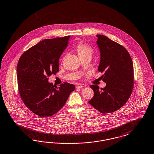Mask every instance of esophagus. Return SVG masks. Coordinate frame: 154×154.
I'll list each match as a JSON object with an SVG mask.
<instances>
[{
    "mask_svg": "<svg viewBox=\"0 0 154 154\" xmlns=\"http://www.w3.org/2000/svg\"><path fill=\"white\" fill-rule=\"evenodd\" d=\"M84 88V86L82 85H80L76 86V88L77 89H80V88Z\"/></svg>",
    "mask_w": 154,
    "mask_h": 154,
    "instance_id": "obj_1",
    "label": "esophagus"
}]
</instances>
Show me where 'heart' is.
I'll return each mask as SVG.
<instances>
[{
    "label": "heart",
    "mask_w": 154,
    "mask_h": 154,
    "mask_svg": "<svg viewBox=\"0 0 154 154\" xmlns=\"http://www.w3.org/2000/svg\"><path fill=\"white\" fill-rule=\"evenodd\" d=\"M75 50L77 54L80 57L88 54H91L92 52V48L85 43H80L77 44L75 46Z\"/></svg>",
    "instance_id": "obj_1"
}]
</instances>
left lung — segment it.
<instances>
[{"label":"left lung","instance_id":"obj_1","mask_svg":"<svg viewBox=\"0 0 154 154\" xmlns=\"http://www.w3.org/2000/svg\"><path fill=\"white\" fill-rule=\"evenodd\" d=\"M100 53L98 70L106 83L104 88L91 85L94 96L88 103L102 113L120 109L129 99L134 86V66L128 51L103 35H96Z\"/></svg>","mask_w":154,"mask_h":154}]
</instances>
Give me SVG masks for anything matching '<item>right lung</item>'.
<instances>
[{"label": "right lung", "mask_w": 154, "mask_h": 154, "mask_svg": "<svg viewBox=\"0 0 154 154\" xmlns=\"http://www.w3.org/2000/svg\"><path fill=\"white\" fill-rule=\"evenodd\" d=\"M70 36L44 39L21 55L17 65L19 92L25 105L40 117H49L65 104L75 86L64 82L59 88L48 77L59 71L60 58Z\"/></svg>", "instance_id": "obj_1"}]
</instances>
